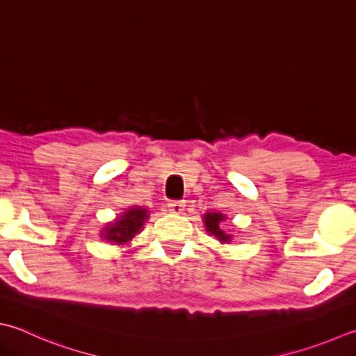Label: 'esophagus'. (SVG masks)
Returning a JSON list of instances; mask_svg holds the SVG:
<instances>
[{
    "label": "esophagus",
    "mask_w": 356,
    "mask_h": 356,
    "mask_svg": "<svg viewBox=\"0 0 356 356\" xmlns=\"http://www.w3.org/2000/svg\"><path fill=\"white\" fill-rule=\"evenodd\" d=\"M184 206H186L184 201H179V200H173L169 204H167V207H169V211L172 213H181L184 211Z\"/></svg>",
    "instance_id": "obj_1"
}]
</instances>
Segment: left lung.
<instances>
[{"instance_id":"obj_1","label":"left lung","mask_w":356,"mask_h":356,"mask_svg":"<svg viewBox=\"0 0 356 356\" xmlns=\"http://www.w3.org/2000/svg\"><path fill=\"white\" fill-rule=\"evenodd\" d=\"M225 220V216L220 212H207L204 216V225L206 231L211 234V236H216L220 241H231V236L221 231L220 223Z\"/></svg>"}]
</instances>
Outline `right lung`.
I'll return each mask as SVG.
<instances>
[{"mask_svg": "<svg viewBox=\"0 0 356 356\" xmlns=\"http://www.w3.org/2000/svg\"><path fill=\"white\" fill-rule=\"evenodd\" d=\"M147 218H149V216H147V211L144 207H131V209L124 212L115 223L105 227L102 237L108 240L110 243L122 245L125 241H130L143 229V225Z\"/></svg>", "mask_w": 356, "mask_h": 356, "instance_id": "obj_1", "label": "right lung"}]
</instances>
